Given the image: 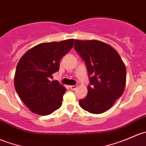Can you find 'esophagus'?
<instances>
[{
	"label": "esophagus",
	"instance_id": "obj_1",
	"mask_svg": "<svg viewBox=\"0 0 146 146\" xmlns=\"http://www.w3.org/2000/svg\"><path fill=\"white\" fill-rule=\"evenodd\" d=\"M70 90H75L77 89L78 86L77 85H71V86H70Z\"/></svg>",
	"mask_w": 146,
	"mask_h": 146
}]
</instances>
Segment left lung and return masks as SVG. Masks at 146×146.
Segmentation results:
<instances>
[{
  "mask_svg": "<svg viewBox=\"0 0 146 146\" xmlns=\"http://www.w3.org/2000/svg\"><path fill=\"white\" fill-rule=\"evenodd\" d=\"M75 49L85 61L90 85L79 104L92 114H102L123 94L126 81L124 63L111 46L99 40L75 39Z\"/></svg>",
  "mask_w": 146,
  "mask_h": 146,
  "instance_id": "1",
  "label": "left lung"
}]
</instances>
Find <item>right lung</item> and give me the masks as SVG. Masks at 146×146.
Wrapping results in <instances>:
<instances>
[{
	"label": "right lung",
	"mask_w": 146,
	"mask_h": 146,
	"mask_svg": "<svg viewBox=\"0 0 146 146\" xmlns=\"http://www.w3.org/2000/svg\"><path fill=\"white\" fill-rule=\"evenodd\" d=\"M74 39L46 42L28 50L19 61L15 73V88L31 111L51 114L61 107L66 89L57 80H50L59 70L60 61L72 48Z\"/></svg>",
	"instance_id": "add662e5"
}]
</instances>
